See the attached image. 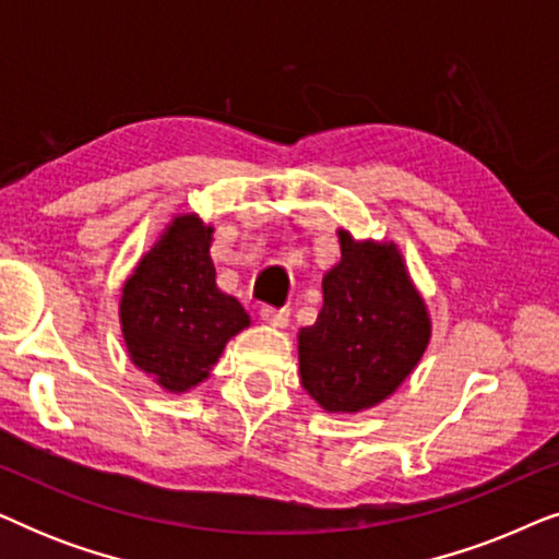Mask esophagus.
<instances>
[{"instance_id":"esophagus-1","label":"esophagus","mask_w":559,"mask_h":559,"mask_svg":"<svg viewBox=\"0 0 559 559\" xmlns=\"http://www.w3.org/2000/svg\"><path fill=\"white\" fill-rule=\"evenodd\" d=\"M259 316H262V320L264 323H270V325H274V328H287V323H289V310H285V308H270V305H264L262 310H259Z\"/></svg>"}]
</instances>
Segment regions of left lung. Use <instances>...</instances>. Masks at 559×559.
Masks as SVG:
<instances>
[{"instance_id": "left-lung-1", "label": "left lung", "mask_w": 559, "mask_h": 559, "mask_svg": "<svg viewBox=\"0 0 559 559\" xmlns=\"http://www.w3.org/2000/svg\"><path fill=\"white\" fill-rule=\"evenodd\" d=\"M341 262L323 277L318 320L297 333L305 392L328 412L377 407L430 343L427 305L396 243L338 231Z\"/></svg>"}]
</instances>
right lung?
<instances>
[{"label": "right lung", "mask_w": 559, "mask_h": 559, "mask_svg": "<svg viewBox=\"0 0 559 559\" xmlns=\"http://www.w3.org/2000/svg\"><path fill=\"white\" fill-rule=\"evenodd\" d=\"M211 241L213 226L195 213L175 216L121 287L129 358L173 394L201 384L226 343L251 323L216 285Z\"/></svg>", "instance_id": "1"}]
</instances>
